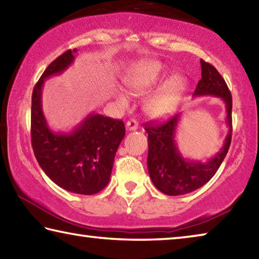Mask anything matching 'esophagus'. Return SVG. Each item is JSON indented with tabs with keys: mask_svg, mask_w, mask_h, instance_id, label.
I'll return each instance as SVG.
<instances>
[{
	"mask_svg": "<svg viewBox=\"0 0 259 259\" xmlns=\"http://www.w3.org/2000/svg\"><path fill=\"white\" fill-rule=\"evenodd\" d=\"M125 126H126V129L130 130V131H133V130H137V129H138V122L133 119V120H130V121L126 122Z\"/></svg>",
	"mask_w": 259,
	"mask_h": 259,
	"instance_id": "34e87169",
	"label": "esophagus"
}]
</instances>
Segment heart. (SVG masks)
Returning a JSON list of instances; mask_svg holds the SVG:
<instances>
[{"label":"heart","mask_w":259,"mask_h":259,"mask_svg":"<svg viewBox=\"0 0 259 259\" xmlns=\"http://www.w3.org/2000/svg\"><path fill=\"white\" fill-rule=\"evenodd\" d=\"M161 76V65L157 61H145L138 65L125 77V83L131 93L136 96L147 94L153 89ZM185 88V81L182 76H175L161 88L152 97L148 98L144 109L148 116L163 117L169 115L181 99ZM117 100L121 105L126 106L129 103L128 96L123 93L117 95Z\"/></svg>","instance_id":"heart-1"}]
</instances>
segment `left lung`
Wrapping results in <instances>:
<instances>
[{
	"instance_id": "1",
	"label": "left lung",
	"mask_w": 259,
	"mask_h": 259,
	"mask_svg": "<svg viewBox=\"0 0 259 259\" xmlns=\"http://www.w3.org/2000/svg\"><path fill=\"white\" fill-rule=\"evenodd\" d=\"M202 78L195 88L194 96H216L226 105V123L229 125L224 146L212 159L205 162L187 161L175 143V133L181 114L162 123L148 122L147 168L154 186L166 195H183L198 190L217 172L229 152L232 139V96L224 78L211 64L201 59Z\"/></svg>"
}]
</instances>
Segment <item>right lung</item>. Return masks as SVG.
<instances>
[{"instance_id": "obj_1", "label": "right lung", "mask_w": 259, "mask_h": 259, "mask_svg": "<svg viewBox=\"0 0 259 259\" xmlns=\"http://www.w3.org/2000/svg\"><path fill=\"white\" fill-rule=\"evenodd\" d=\"M77 50H67L52 61L33 89L30 136L34 155L43 171L64 190L93 195L111 178L114 157L125 135L123 121L90 114L69 134L51 131L42 112L45 80L61 74L73 63Z\"/></svg>"}]
</instances>
